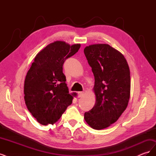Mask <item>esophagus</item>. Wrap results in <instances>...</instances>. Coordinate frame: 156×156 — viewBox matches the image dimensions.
<instances>
[{
  "label": "esophagus",
  "mask_w": 156,
  "mask_h": 156,
  "mask_svg": "<svg viewBox=\"0 0 156 156\" xmlns=\"http://www.w3.org/2000/svg\"><path fill=\"white\" fill-rule=\"evenodd\" d=\"M83 95H84V92H79L78 93V97H79V98L83 97Z\"/></svg>",
  "instance_id": "esophagus-1"
}]
</instances>
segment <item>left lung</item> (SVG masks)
<instances>
[{
	"instance_id": "obj_1",
	"label": "left lung",
	"mask_w": 156,
	"mask_h": 156,
	"mask_svg": "<svg viewBox=\"0 0 156 156\" xmlns=\"http://www.w3.org/2000/svg\"><path fill=\"white\" fill-rule=\"evenodd\" d=\"M94 73V107L84 115L94 129L107 128L118 120L128 105L131 90L130 70L124 56L105 44H92L84 49Z\"/></svg>"
}]
</instances>
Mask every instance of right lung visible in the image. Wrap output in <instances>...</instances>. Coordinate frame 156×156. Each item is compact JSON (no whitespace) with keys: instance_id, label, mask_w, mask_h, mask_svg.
Masks as SVG:
<instances>
[{"instance_id":"add662e5","label":"right lung","mask_w":156,"mask_h":156,"mask_svg":"<svg viewBox=\"0 0 156 156\" xmlns=\"http://www.w3.org/2000/svg\"><path fill=\"white\" fill-rule=\"evenodd\" d=\"M80 47L56 41L34 58L25 79L24 98L28 110L40 124H53L72 104L75 94H69L62 66Z\"/></svg>"}]
</instances>
